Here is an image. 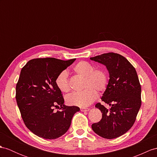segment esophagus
Masks as SVG:
<instances>
[{
    "mask_svg": "<svg viewBox=\"0 0 157 157\" xmlns=\"http://www.w3.org/2000/svg\"><path fill=\"white\" fill-rule=\"evenodd\" d=\"M89 110H90V109H89V108H81V110L82 112H87V111H89Z\"/></svg>",
    "mask_w": 157,
    "mask_h": 157,
    "instance_id": "34e87169",
    "label": "esophagus"
}]
</instances>
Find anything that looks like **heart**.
Listing matches in <instances>:
<instances>
[{
  "label": "heart",
  "mask_w": 157,
  "mask_h": 157,
  "mask_svg": "<svg viewBox=\"0 0 157 157\" xmlns=\"http://www.w3.org/2000/svg\"><path fill=\"white\" fill-rule=\"evenodd\" d=\"M75 73L82 77L84 89L68 95L66 98L68 105L85 107L90 105L97 97L98 92L104 91L108 85L109 78L107 72L101 68H94L91 63L86 61H80L73 67ZM57 88L64 93H68L71 89L68 73L66 71L60 72L55 79Z\"/></svg>",
  "instance_id": "obj_1"
}]
</instances>
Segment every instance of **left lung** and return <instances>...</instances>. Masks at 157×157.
Segmentation results:
<instances>
[{
    "instance_id": "8db88e82",
    "label": "left lung",
    "mask_w": 157,
    "mask_h": 157,
    "mask_svg": "<svg viewBox=\"0 0 157 157\" xmlns=\"http://www.w3.org/2000/svg\"><path fill=\"white\" fill-rule=\"evenodd\" d=\"M106 67L109 81L102 101L111 106L109 110L98 102L101 120L92 124L93 131L103 138L112 139L127 132L134 124L141 106V86L136 71L119 54L105 53L90 58Z\"/></svg>"
}]
</instances>
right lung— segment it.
<instances>
[{
  "instance_id": "right-lung-1",
  "label": "right lung",
  "mask_w": 157,
  "mask_h": 157,
  "mask_svg": "<svg viewBox=\"0 0 157 157\" xmlns=\"http://www.w3.org/2000/svg\"><path fill=\"white\" fill-rule=\"evenodd\" d=\"M75 60L34 59L22 68L16 86V100L26 127L38 136L55 139L63 135L70 127L72 117L80 110L78 106L64 105L63 94L55 84L57 75ZM57 107L59 110L55 112Z\"/></svg>"
}]
</instances>
